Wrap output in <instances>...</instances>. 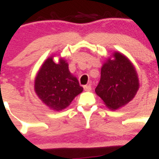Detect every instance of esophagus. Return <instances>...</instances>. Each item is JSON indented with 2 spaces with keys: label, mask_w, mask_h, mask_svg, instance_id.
Returning <instances> with one entry per match:
<instances>
[{
  "label": "esophagus",
  "mask_w": 159,
  "mask_h": 159,
  "mask_svg": "<svg viewBox=\"0 0 159 159\" xmlns=\"http://www.w3.org/2000/svg\"><path fill=\"white\" fill-rule=\"evenodd\" d=\"M84 89L85 91H90L92 89V87H91L90 85H84Z\"/></svg>",
  "instance_id": "1"
}]
</instances>
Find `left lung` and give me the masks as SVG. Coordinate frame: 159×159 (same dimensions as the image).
<instances>
[{"mask_svg": "<svg viewBox=\"0 0 159 159\" xmlns=\"http://www.w3.org/2000/svg\"><path fill=\"white\" fill-rule=\"evenodd\" d=\"M114 60L107 61L101 70V79L95 92L106 106L117 110L134 98L139 88L134 67L124 55L114 53Z\"/></svg>", "mask_w": 159, "mask_h": 159, "instance_id": "1", "label": "left lung"}]
</instances>
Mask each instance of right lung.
Returning <instances> with one entry per match:
<instances>
[{
  "label": "right lung",
  "mask_w": 159,
  "mask_h": 159,
  "mask_svg": "<svg viewBox=\"0 0 159 159\" xmlns=\"http://www.w3.org/2000/svg\"><path fill=\"white\" fill-rule=\"evenodd\" d=\"M34 89L45 105L55 110L66 108L83 88L69 71L68 64L61 59L58 64L47 59L36 77Z\"/></svg>",
  "instance_id": "add662e5"
}]
</instances>
